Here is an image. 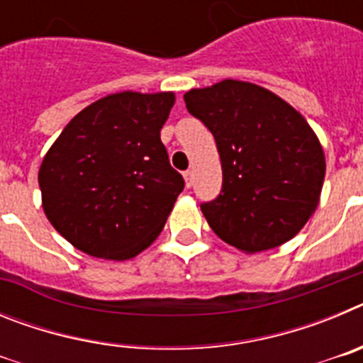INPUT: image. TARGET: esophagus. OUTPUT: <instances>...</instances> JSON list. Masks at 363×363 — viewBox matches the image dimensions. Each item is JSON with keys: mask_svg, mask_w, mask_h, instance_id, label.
Masks as SVG:
<instances>
[{"mask_svg": "<svg viewBox=\"0 0 363 363\" xmlns=\"http://www.w3.org/2000/svg\"><path fill=\"white\" fill-rule=\"evenodd\" d=\"M184 178H185V185H187V187H192V171H185Z\"/></svg>", "mask_w": 363, "mask_h": 363, "instance_id": "34e87169", "label": "esophagus"}]
</instances>
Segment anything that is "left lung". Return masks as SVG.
I'll return each mask as SVG.
<instances>
[{"instance_id":"8db88e82","label":"left lung","mask_w":363,"mask_h":363,"mask_svg":"<svg viewBox=\"0 0 363 363\" xmlns=\"http://www.w3.org/2000/svg\"><path fill=\"white\" fill-rule=\"evenodd\" d=\"M187 111L216 140L221 191L201 203L211 229L243 252L289 242L318 207L325 156L306 118L255 83L191 89Z\"/></svg>"}]
</instances>
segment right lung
Returning a JSON list of instances; mask_svg holds the SVG:
<instances>
[{
    "label": "right lung",
    "instance_id": "obj_1",
    "mask_svg": "<svg viewBox=\"0 0 363 363\" xmlns=\"http://www.w3.org/2000/svg\"><path fill=\"white\" fill-rule=\"evenodd\" d=\"M172 105V92L108 94L78 112L45 154L43 211L76 249L123 262L158 238L185 185L160 138Z\"/></svg>",
    "mask_w": 363,
    "mask_h": 363
}]
</instances>
